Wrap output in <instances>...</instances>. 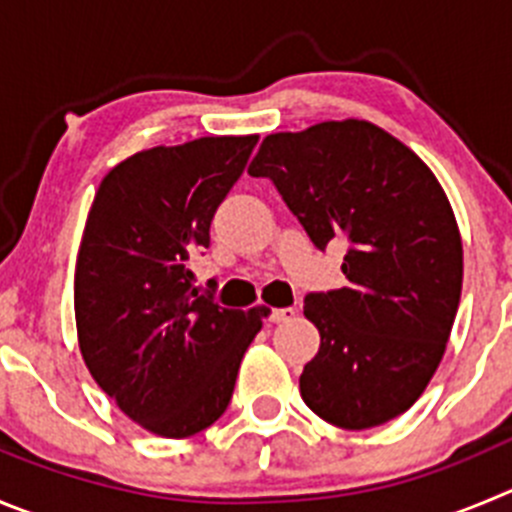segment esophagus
Here are the masks:
<instances>
[{
  "mask_svg": "<svg viewBox=\"0 0 512 512\" xmlns=\"http://www.w3.org/2000/svg\"><path fill=\"white\" fill-rule=\"evenodd\" d=\"M290 318H295V308H275V310H270V321L272 323H285V321H290Z\"/></svg>",
  "mask_w": 512,
  "mask_h": 512,
  "instance_id": "34e87169",
  "label": "esophagus"
}]
</instances>
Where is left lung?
<instances>
[{
    "label": "left lung",
    "mask_w": 512,
    "mask_h": 512,
    "mask_svg": "<svg viewBox=\"0 0 512 512\" xmlns=\"http://www.w3.org/2000/svg\"><path fill=\"white\" fill-rule=\"evenodd\" d=\"M250 176H267L318 250L346 240V288L305 295L321 348L300 396L343 429L407 412L450 341L462 293V240L429 166L369 121L270 133Z\"/></svg>",
    "instance_id": "obj_1"
}]
</instances>
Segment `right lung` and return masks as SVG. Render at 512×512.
Segmentation results:
<instances>
[{
    "mask_svg": "<svg viewBox=\"0 0 512 512\" xmlns=\"http://www.w3.org/2000/svg\"><path fill=\"white\" fill-rule=\"evenodd\" d=\"M255 143L209 136L148 148L95 191L75 262L80 353L118 409L159 437H191L222 417L270 313L222 308L189 270Z\"/></svg>",
    "mask_w": 512,
    "mask_h": 512,
    "instance_id": "add662e5",
    "label": "right lung"
}]
</instances>
